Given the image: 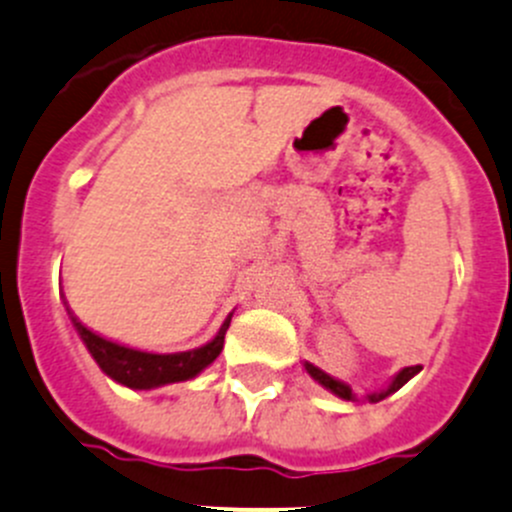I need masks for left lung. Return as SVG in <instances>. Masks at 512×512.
Segmentation results:
<instances>
[{
  "label": "left lung",
  "instance_id": "left-lung-1",
  "mask_svg": "<svg viewBox=\"0 0 512 512\" xmlns=\"http://www.w3.org/2000/svg\"><path fill=\"white\" fill-rule=\"evenodd\" d=\"M304 369L311 374V379H314V382H319L321 387L329 389V392H332V394H337V397H342V399H349V402H357V394H354V389L349 387V384H344V382H339V379L329 377V374L321 372V369L314 367V364H311V362H304ZM420 369H422L420 364H415V367H405V369H402V372L394 374V379H392V382H389L387 389H382V392H369L367 399H369V402H379V399L389 397V394L397 392L399 387H405V384L410 382V379L415 377V374L420 372Z\"/></svg>",
  "mask_w": 512,
  "mask_h": 512
}]
</instances>
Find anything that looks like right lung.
I'll use <instances>...</instances> for the list:
<instances>
[{"label": "right lung", "instance_id": "add662e5", "mask_svg": "<svg viewBox=\"0 0 512 512\" xmlns=\"http://www.w3.org/2000/svg\"><path fill=\"white\" fill-rule=\"evenodd\" d=\"M72 326L77 329L80 339L85 342L87 352L97 362V367L115 379L118 384L130 389H155L163 384L173 382H186L201 374L208 364L216 362V357L223 349V339H226V329L231 324V316L221 324L216 337L208 344L198 349H188V352H175V354H153V352H140V349L125 347V344L110 342V339L100 337L92 329H87L77 316H72Z\"/></svg>", "mask_w": 512, "mask_h": 512}]
</instances>
